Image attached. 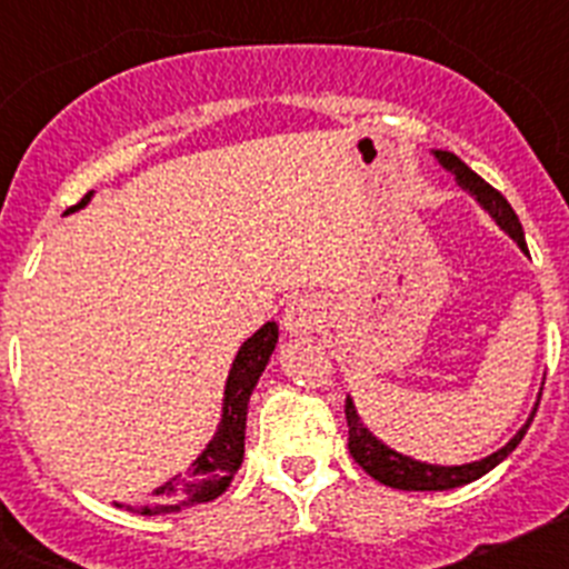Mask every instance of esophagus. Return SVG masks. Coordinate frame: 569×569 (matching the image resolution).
I'll use <instances>...</instances> for the list:
<instances>
[{
	"label": "esophagus",
	"instance_id": "1",
	"mask_svg": "<svg viewBox=\"0 0 569 569\" xmlns=\"http://www.w3.org/2000/svg\"><path fill=\"white\" fill-rule=\"evenodd\" d=\"M325 321V301L319 296H296L284 308L281 328L288 336H310L321 328Z\"/></svg>",
	"mask_w": 569,
	"mask_h": 569
}]
</instances>
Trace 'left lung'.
I'll return each instance as SVG.
<instances>
[{
  "label": "left lung",
  "instance_id": "8db88e82",
  "mask_svg": "<svg viewBox=\"0 0 569 569\" xmlns=\"http://www.w3.org/2000/svg\"><path fill=\"white\" fill-rule=\"evenodd\" d=\"M433 156L436 162L461 184V190H467V193L481 204V210L490 213L492 222L499 224L521 250H527L525 230H521L519 216H516V210L510 208V202H507L505 196L496 188H490L479 173H472V170L461 162L459 156L450 153V150H433ZM536 407H539V401H536ZM536 407H532L530 419L521 425L519 433L512 436L505 447H499L496 453L485 456V459L479 461H467V465H430V461H419L413 459V456L399 453V450H393L390 445H385L379 436L370 433V427L361 421L359 410H356V401L347 396L345 416L347 436H350V439H347V447H350V456L361 465V470L370 472V476H373L376 481H381V485L396 487V490H453V487L470 485V481L481 479L485 472H490L492 467L501 465V461L519 447V441L525 439L527 433V427H530L532 416H536Z\"/></svg>",
  "mask_w": 569,
  "mask_h": 569
}]
</instances>
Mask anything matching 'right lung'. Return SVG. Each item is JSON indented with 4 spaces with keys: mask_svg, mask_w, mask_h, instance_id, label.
<instances>
[{
    "mask_svg": "<svg viewBox=\"0 0 569 569\" xmlns=\"http://www.w3.org/2000/svg\"><path fill=\"white\" fill-rule=\"evenodd\" d=\"M90 196H93V190L64 213L82 210L90 202ZM276 341H279V325L268 321L239 347V353L230 365L228 381H224L222 416H219L213 439L204 445L202 453L190 461V470L184 476H173V479L156 487L153 501H136L130 507L142 510L144 516H168V512H182L190 510V507L208 505V501L219 499L228 490L236 470L241 467V459H244V427H248L250 393L256 390L270 356H273Z\"/></svg>",
    "mask_w": 569,
    "mask_h": 569,
    "instance_id": "right-lung-1",
    "label": "right lung"
}]
</instances>
